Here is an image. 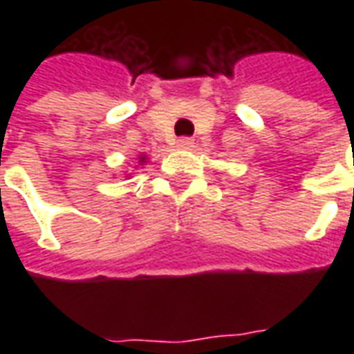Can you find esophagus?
Segmentation results:
<instances>
[{"mask_svg": "<svg viewBox=\"0 0 354 354\" xmlns=\"http://www.w3.org/2000/svg\"><path fill=\"white\" fill-rule=\"evenodd\" d=\"M176 146L178 147H192L193 146V140L192 138H178V142H176Z\"/></svg>", "mask_w": 354, "mask_h": 354, "instance_id": "obj_1", "label": "esophagus"}]
</instances>
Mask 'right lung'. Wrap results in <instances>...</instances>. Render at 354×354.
Wrapping results in <instances>:
<instances>
[{
    "label": "right lung",
    "instance_id": "right-lung-1",
    "mask_svg": "<svg viewBox=\"0 0 354 354\" xmlns=\"http://www.w3.org/2000/svg\"><path fill=\"white\" fill-rule=\"evenodd\" d=\"M146 161V155H140V162H144Z\"/></svg>",
    "mask_w": 354,
    "mask_h": 354
}]
</instances>
